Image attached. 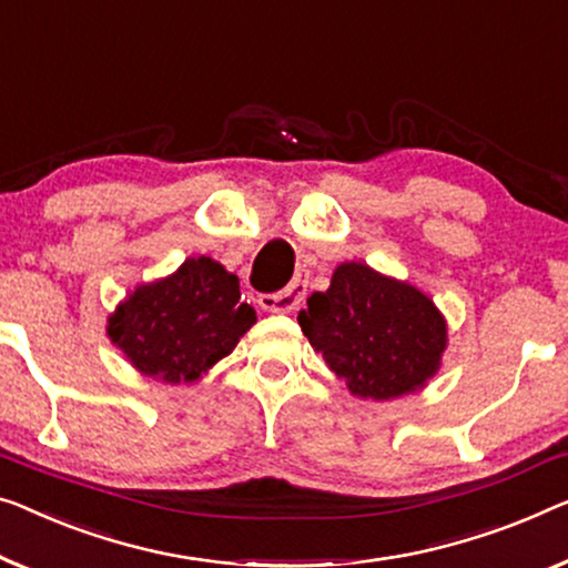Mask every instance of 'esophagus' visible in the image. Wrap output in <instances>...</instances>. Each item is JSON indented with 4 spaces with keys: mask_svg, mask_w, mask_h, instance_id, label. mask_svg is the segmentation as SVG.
Masks as SVG:
<instances>
[{
    "mask_svg": "<svg viewBox=\"0 0 568 568\" xmlns=\"http://www.w3.org/2000/svg\"><path fill=\"white\" fill-rule=\"evenodd\" d=\"M303 298H306V283L301 281H293L291 285H285L283 291L277 293H265L260 295V308L262 311H270V313H291L295 311L303 303Z\"/></svg>",
    "mask_w": 568,
    "mask_h": 568,
    "instance_id": "obj_1",
    "label": "esophagus"
}]
</instances>
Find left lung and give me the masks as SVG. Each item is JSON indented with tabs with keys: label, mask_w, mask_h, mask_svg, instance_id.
<instances>
[{
	"label": "left lung",
	"mask_w": 568,
	"mask_h": 568,
	"mask_svg": "<svg viewBox=\"0 0 568 568\" xmlns=\"http://www.w3.org/2000/svg\"><path fill=\"white\" fill-rule=\"evenodd\" d=\"M298 324L349 390L390 400L434 377L446 324L418 287L397 283L362 262L336 267L326 293H313Z\"/></svg>",
	"instance_id": "8db88e82"
}]
</instances>
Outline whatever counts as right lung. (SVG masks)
Instances as JSON below:
<instances>
[{
	"mask_svg": "<svg viewBox=\"0 0 568 568\" xmlns=\"http://www.w3.org/2000/svg\"><path fill=\"white\" fill-rule=\"evenodd\" d=\"M240 298V277L214 260L191 257L165 281L138 287L109 318V336L148 377L191 383L257 321Z\"/></svg>",
	"mask_w": 568,
	"mask_h": 568,
	"instance_id": "right-lung-1",
	"label": "right lung"
}]
</instances>
